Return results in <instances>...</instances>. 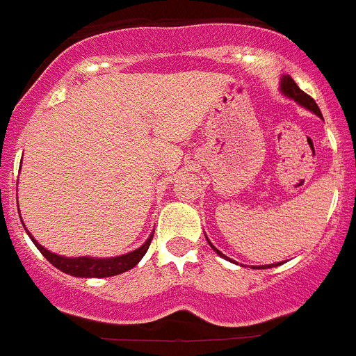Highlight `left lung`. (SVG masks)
<instances>
[{
  "label": "left lung",
  "mask_w": 356,
  "mask_h": 356,
  "mask_svg": "<svg viewBox=\"0 0 356 356\" xmlns=\"http://www.w3.org/2000/svg\"><path fill=\"white\" fill-rule=\"evenodd\" d=\"M280 90H282V94H284V96L291 97V99H294V102L298 103V105H301V106H303V108L310 110V112H314V114L319 115V118L323 119V114H321V110H319V106H317V103L314 102L312 97L308 96V94H305L303 90H301L300 87L296 85V81L292 80L291 76H282V80H280ZM207 241H209V238H207ZM209 244H210V246H212V250L216 251V253L219 254V257H222V259L229 260L228 257H226V254H222L221 251H219L216 246H213L212 242L209 241ZM229 262H234V260H229ZM276 266H282V262L269 264V266H266V267L260 266L259 269H267V267H276ZM253 269H254V266H253Z\"/></svg>",
  "instance_id": "1"
}]
</instances>
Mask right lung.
Here are the masks:
<instances>
[{
	"mask_svg": "<svg viewBox=\"0 0 356 356\" xmlns=\"http://www.w3.org/2000/svg\"><path fill=\"white\" fill-rule=\"evenodd\" d=\"M21 222H23V219H21ZM26 234L30 235V238L33 241L37 250L46 257L48 262H51L56 269H60L65 275L76 276V278H108V276H115L121 275V273L124 271H130L131 267H135L140 260H143L147 248H149L151 238H153V235H149L143 246L130 251V253L127 254L110 257V259H97V257H62V254L51 253L49 250L40 246L39 242L31 237V234L28 229Z\"/></svg>",
	"mask_w": 356,
	"mask_h": 356,
	"instance_id": "add662e5",
	"label": "right lung"
}]
</instances>
